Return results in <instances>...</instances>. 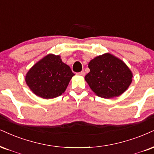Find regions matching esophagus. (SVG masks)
<instances>
[{"label":"esophagus","mask_w":154,"mask_h":154,"mask_svg":"<svg viewBox=\"0 0 154 154\" xmlns=\"http://www.w3.org/2000/svg\"><path fill=\"white\" fill-rule=\"evenodd\" d=\"M77 74L79 75H82V76H83V75H85V74L86 73H85L84 71H81V72H79Z\"/></svg>","instance_id":"34e87169"}]
</instances>
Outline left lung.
<instances>
[{
	"mask_svg": "<svg viewBox=\"0 0 154 154\" xmlns=\"http://www.w3.org/2000/svg\"><path fill=\"white\" fill-rule=\"evenodd\" d=\"M90 72L85 76L91 90L101 98L122 94L132 81V73L122 60L110 54L96 57L88 63Z\"/></svg>",
	"mask_w": 154,
	"mask_h": 154,
	"instance_id": "obj_1",
	"label": "left lung"
}]
</instances>
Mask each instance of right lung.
<instances>
[{"instance_id":"1","label":"right lung","mask_w":154,"mask_h":154,"mask_svg":"<svg viewBox=\"0 0 154 154\" xmlns=\"http://www.w3.org/2000/svg\"><path fill=\"white\" fill-rule=\"evenodd\" d=\"M73 75L71 68L62 62L59 56L48 54L29 70L26 82L35 95L48 99L64 93Z\"/></svg>"}]
</instances>
